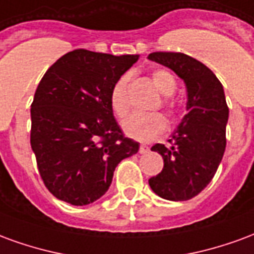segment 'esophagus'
<instances>
[{"mask_svg": "<svg viewBox=\"0 0 254 254\" xmlns=\"http://www.w3.org/2000/svg\"><path fill=\"white\" fill-rule=\"evenodd\" d=\"M138 152H140V154H147V152H149V147L148 145H145V144H141L140 148H138Z\"/></svg>", "mask_w": 254, "mask_h": 254, "instance_id": "34e87169", "label": "esophagus"}]
</instances>
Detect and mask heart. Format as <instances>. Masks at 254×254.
<instances>
[{
    "label": "heart",
    "mask_w": 254,
    "mask_h": 254,
    "mask_svg": "<svg viewBox=\"0 0 254 254\" xmlns=\"http://www.w3.org/2000/svg\"><path fill=\"white\" fill-rule=\"evenodd\" d=\"M129 81H130V74L125 73L117 80L111 89L110 105L117 117H125L130 109ZM152 81L155 87L160 91V94H163L165 96H170L176 92L177 81L169 70L165 69L155 70L152 73ZM165 106L169 113L171 114L174 113V103L171 100H165ZM166 127H167L166 118L159 113H152V114L134 113L122 122V129L125 134L138 141H152L165 132Z\"/></svg>",
    "instance_id": "heart-1"
}]
</instances>
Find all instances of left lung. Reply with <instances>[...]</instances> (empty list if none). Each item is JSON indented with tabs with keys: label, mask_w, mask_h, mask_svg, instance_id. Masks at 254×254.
<instances>
[{
	"label": "left lung",
	"mask_w": 254,
	"mask_h": 254,
	"mask_svg": "<svg viewBox=\"0 0 254 254\" xmlns=\"http://www.w3.org/2000/svg\"><path fill=\"white\" fill-rule=\"evenodd\" d=\"M148 60L169 67L187 85V116L169 138L151 151L162 155L165 166L149 178L162 198L185 201L207 187L226 149L229 107L223 85L204 64L184 53H151Z\"/></svg>",
	"instance_id": "1"
}]
</instances>
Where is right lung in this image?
I'll return each instance as SVG.
<instances>
[{"label": "right lung", "instance_id": "right-lung-1", "mask_svg": "<svg viewBox=\"0 0 254 254\" xmlns=\"http://www.w3.org/2000/svg\"><path fill=\"white\" fill-rule=\"evenodd\" d=\"M137 60L78 49L42 77L31 105V148L53 196L72 205L96 201L117 165L138 151L110 105L113 85Z\"/></svg>", "mask_w": 254, "mask_h": 254}]
</instances>
